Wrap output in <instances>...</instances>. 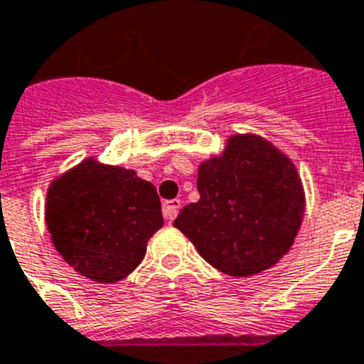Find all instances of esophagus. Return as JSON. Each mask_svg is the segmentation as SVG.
<instances>
[{
	"label": "esophagus",
	"mask_w": 364,
	"mask_h": 364,
	"mask_svg": "<svg viewBox=\"0 0 364 364\" xmlns=\"http://www.w3.org/2000/svg\"><path fill=\"white\" fill-rule=\"evenodd\" d=\"M178 210H180V200L175 198V200H166L164 206H161V212H164V217L167 220H173L176 215H178Z\"/></svg>",
	"instance_id": "34e87169"
}]
</instances>
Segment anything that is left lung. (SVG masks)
<instances>
[{
	"label": "left lung",
	"mask_w": 364,
	"mask_h": 364,
	"mask_svg": "<svg viewBox=\"0 0 364 364\" xmlns=\"http://www.w3.org/2000/svg\"><path fill=\"white\" fill-rule=\"evenodd\" d=\"M198 203L173 226L217 271L235 278L271 269L293 247L306 195L293 160L257 134L230 136L198 166Z\"/></svg>",
	"instance_id": "8db88e82"
}]
</instances>
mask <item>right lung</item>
<instances>
[{
    "label": "right lung",
    "mask_w": 364,
    "mask_h": 364,
    "mask_svg": "<svg viewBox=\"0 0 364 364\" xmlns=\"http://www.w3.org/2000/svg\"><path fill=\"white\" fill-rule=\"evenodd\" d=\"M46 225L68 265L116 284L141 263L164 217L156 188L136 171L86 158L48 188Z\"/></svg>",
    "instance_id": "obj_1"
}]
</instances>
